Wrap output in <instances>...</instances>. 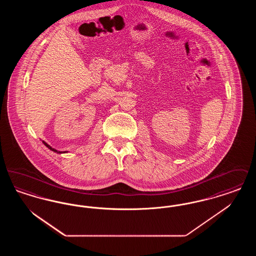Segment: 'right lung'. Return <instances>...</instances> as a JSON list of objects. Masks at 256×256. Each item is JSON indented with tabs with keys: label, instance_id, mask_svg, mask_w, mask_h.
<instances>
[{
	"label": "right lung",
	"instance_id": "1",
	"mask_svg": "<svg viewBox=\"0 0 256 256\" xmlns=\"http://www.w3.org/2000/svg\"><path fill=\"white\" fill-rule=\"evenodd\" d=\"M43 143H44V145H45V146H47V148H49L50 150H52V152H58L56 150H54V148H52V146H50V145H48L46 142H44V141H43Z\"/></svg>",
	"mask_w": 256,
	"mask_h": 256
}]
</instances>
